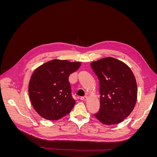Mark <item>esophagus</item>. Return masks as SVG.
<instances>
[{"label": "esophagus", "mask_w": 157, "mask_h": 157, "mask_svg": "<svg viewBox=\"0 0 157 157\" xmlns=\"http://www.w3.org/2000/svg\"><path fill=\"white\" fill-rule=\"evenodd\" d=\"M80 99L81 101H86V99H87V96H84V97H82V98H80Z\"/></svg>", "instance_id": "obj_1"}]
</instances>
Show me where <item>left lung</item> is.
I'll use <instances>...</instances> for the list:
<instances>
[{"instance_id": "1", "label": "left lung", "mask_w": 157, "mask_h": 157, "mask_svg": "<svg viewBox=\"0 0 157 157\" xmlns=\"http://www.w3.org/2000/svg\"><path fill=\"white\" fill-rule=\"evenodd\" d=\"M98 77L100 109L95 117L106 125L117 124L130 115L137 101L134 75L122 61L108 57L91 63Z\"/></svg>"}]
</instances>
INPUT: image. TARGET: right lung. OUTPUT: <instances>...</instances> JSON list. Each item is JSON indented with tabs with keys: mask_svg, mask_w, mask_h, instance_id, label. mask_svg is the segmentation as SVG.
<instances>
[{
	"mask_svg": "<svg viewBox=\"0 0 157 157\" xmlns=\"http://www.w3.org/2000/svg\"><path fill=\"white\" fill-rule=\"evenodd\" d=\"M81 63L54 59L36 68L29 83V96L35 110L49 121L59 120L71 112L75 100L71 95L69 75Z\"/></svg>",
	"mask_w": 157,
	"mask_h": 157,
	"instance_id": "add662e5",
	"label": "right lung"
}]
</instances>
